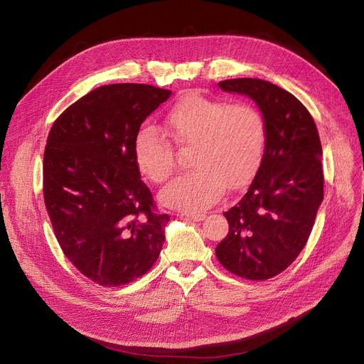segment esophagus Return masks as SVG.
I'll return each instance as SVG.
<instances>
[{"instance_id":"esophagus-1","label":"esophagus","mask_w":364,"mask_h":364,"mask_svg":"<svg viewBox=\"0 0 364 364\" xmlns=\"http://www.w3.org/2000/svg\"><path fill=\"white\" fill-rule=\"evenodd\" d=\"M180 215H181V217H186V218H188V220H192V221H202V220H205V214H188V213H181Z\"/></svg>"}]
</instances>
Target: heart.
<instances>
[{
	"label": "heart",
	"instance_id": "1",
	"mask_svg": "<svg viewBox=\"0 0 364 364\" xmlns=\"http://www.w3.org/2000/svg\"><path fill=\"white\" fill-rule=\"evenodd\" d=\"M165 131L181 149L192 151V172L162 188L161 202L181 213L199 214L228 190L250 184L262 162L267 125L251 103H230L190 94L172 107ZM134 162L155 184L169 178L176 168L172 144L153 127L141 128L134 139Z\"/></svg>",
	"mask_w": 364,
	"mask_h": 364
}]
</instances>
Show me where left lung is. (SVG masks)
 I'll return each mask as SVG.
<instances>
[{"mask_svg": "<svg viewBox=\"0 0 364 364\" xmlns=\"http://www.w3.org/2000/svg\"><path fill=\"white\" fill-rule=\"evenodd\" d=\"M218 87L258 105L267 143L247 192L224 213L228 233L215 255L239 277L267 280L288 269L313 230L323 200L321 143L310 112L289 91L257 78L225 80Z\"/></svg>", "mask_w": 364, "mask_h": 364, "instance_id": "obj_1", "label": "left lung"}]
</instances>
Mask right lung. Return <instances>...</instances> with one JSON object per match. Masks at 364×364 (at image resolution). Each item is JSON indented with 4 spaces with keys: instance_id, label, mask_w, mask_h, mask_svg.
Masks as SVG:
<instances>
[{
    "instance_id": "obj_1",
    "label": "right lung",
    "mask_w": 364,
    "mask_h": 364,
    "mask_svg": "<svg viewBox=\"0 0 364 364\" xmlns=\"http://www.w3.org/2000/svg\"><path fill=\"white\" fill-rule=\"evenodd\" d=\"M171 91L110 84L70 105L50 129L44 151V202L66 258L102 286L146 274L165 242L158 214L134 162V139Z\"/></svg>"
}]
</instances>
